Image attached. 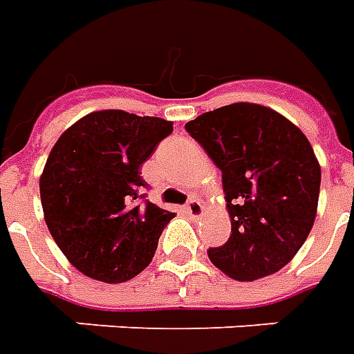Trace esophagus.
I'll return each instance as SVG.
<instances>
[{
	"mask_svg": "<svg viewBox=\"0 0 354 354\" xmlns=\"http://www.w3.org/2000/svg\"><path fill=\"white\" fill-rule=\"evenodd\" d=\"M203 212H205V207H203V203H201V201L192 199L187 205H185V214L189 216V218H193V220L201 218Z\"/></svg>",
	"mask_w": 354,
	"mask_h": 354,
	"instance_id": "34e87169",
	"label": "esophagus"
}]
</instances>
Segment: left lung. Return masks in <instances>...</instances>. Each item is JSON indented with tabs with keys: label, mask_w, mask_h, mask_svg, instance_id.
<instances>
[{
	"label": "left lung",
	"mask_w": 354,
	"mask_h": 354,
	"mask_svg": "<svg viewBox=\"0 0 354 354\" xmlns=\"http://www.w3.org/2000/svg\"><path fill=\"white\" fill-rule=\"evenodd\" d=\"M222 170L231 235L208 258L235 281L281 271L311 233L320 165L309 140L279 111L235 102L185 123Z\"/></svg>",
	"instance_id": "obj_1"
}]
</instances>
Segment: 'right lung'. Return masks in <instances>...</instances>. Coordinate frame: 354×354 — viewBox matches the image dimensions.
I'll use <instances>...</instances> for the list:
<instances>
[{
  "label": "right lung",
  "instance_id": "obj_1",
  "mask_svg": "<svg viewBox=\"0 0 354 354\" xmlns=\"http://www.w3.org/2000/svg\"><path fill=\"white\" fill-rule=\"evenodd\" d=\"M172 132V121L100 109L66 129L39 178L45 223L77 271L119 284L153 260L174 212L138 203L140 167Z\"/></svg>",
  "mask_w": 354,
  "mask_h": 354
}]
</instances>
